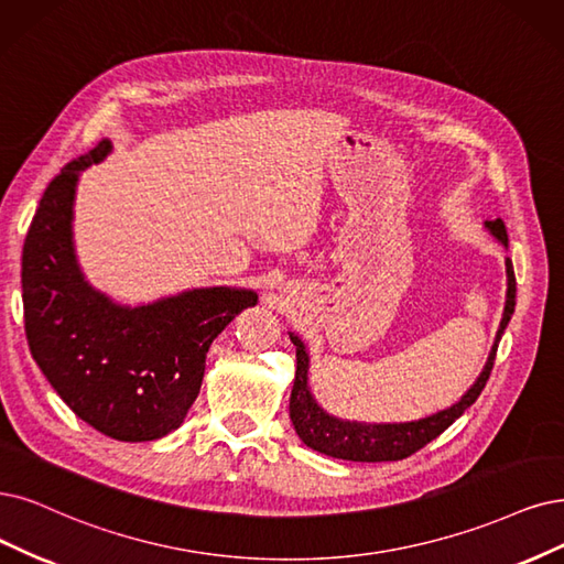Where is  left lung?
Returning a JSON list of instances; mask_svg holds the SVG:
<instances>
[{
  "label": "left lung",
  "mask_w": 564,
  "mask_h": 564,
  "mask_svg": "<svg viewBox=\"0 0 564 564\" xmlns=\"http://www.w3.org/2000/svg\"><path fill=\"white\" fill-rule=\"evenodd\" d=\"M490 232L507 246V227L502 220L488 223ZM507 274H509V290H507V306H505V318L499 323L497 339L492 346V352L488 358L486 369L481 377L469 388L465 398L453 404L446 411H440L430 415V419L415 421V423H400V425H365V423H346L337 421L327 415L311 398L306 388V369L308 358L302 341L290 335L293 344L297 346V371H295V383L293 392H290V421H293L300 440L318 453H325L329 457H339V460H352V463H388V460H404V457L413 455L427 446L432 440H436L444 430H448L460 415L478 400V394L484 392L490 371L495 365L497 346L502 339L505 329L511 321L513 306H516V274L513 264L507 260Z\"/></svg>",
  "instance_id": "1"
}]
</instances>
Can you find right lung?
<instances>
[{"mask_svg":"<svg viewBox=\"0 0 564 564\" xmlns=\"http://www.w3.org/2000/svg\"><path fill=\"white\" fill-rule=\"evenodd\" d=\"M109 141L72 160L46 187L23 246V311L30 352L80 421L118 442H153L176 430L204 379L212 341L250 290L208 288L149 306H116L83 281L72 248L78 172Z\"/></svg>","mask_w":564,"mask_h":564,"instance_id":"right-lung-1","label":"right lung"}]
</instances>
